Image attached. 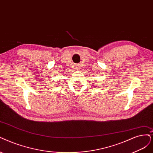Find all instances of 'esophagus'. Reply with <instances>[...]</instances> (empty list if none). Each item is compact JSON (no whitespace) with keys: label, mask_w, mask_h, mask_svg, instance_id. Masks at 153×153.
I'll list each match as a JSON object with an SVG mask.
<instances>
[{"label":"esophagus","mask_w":153,"mask_h":153,"mask_svg":"<svg viewBox=\"0 0 153 153\" xmlns=\"http://www.w3.org/2000/svg\"><path fill=\"white\" fill-rule=\"evenodd\" d=\"M76 68L77 69V70H79L80 69V65H77L76 66Z\"/></svg>","instance_id":"1"}]
</instances>
